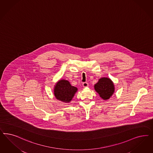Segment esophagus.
Segmentation results:
<instances>
[{"label": "esophagus", "instance_id": "obj_1", "mask_svg": "<svg viewBox=\"0 0 153 153\" xmlns=\"http://www.w3.org/2000/svg\"><path fill=\"white\" fill-rule=\"evenodd\" d=\"M83 87H84V88L87 87H88V83L87 82H84L83 83Z\"/></svg>", "mask_w": 153, "mask_h": 153}]
</instances>
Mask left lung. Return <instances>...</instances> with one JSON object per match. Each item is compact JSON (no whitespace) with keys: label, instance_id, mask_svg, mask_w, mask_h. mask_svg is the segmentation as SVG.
<instances>
[{"label":"left lung","instance_id":"obj_1","mask_svg":"<svg viewBox=\"0 0 153 153\" xmlns=\"http://www.w3.org/2000/svg\"><path fill=\"white\" fill-rule=\"evenodd\" d=\"M94 87L100 96L104 100L110 99L115 91L114 85L111 80L105 77L99 79Z\"/></svg>","mask_w":153,"mask_h":153}]
</instances>
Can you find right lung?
Segmentation results:
<instances>
[{"label": "right lung", "instance_id": "right-lung-1", "mask_svg": "<svg viewBox=\"0 0 153 153\" xmlns=\"http://www.w3.org/2000/svg\"><path fill=\"white\" fill-rule=\"evenodd\" d=\"M77 91L78 88L72 86L68 80L61 79L54 86V96L61 101L69 102Z\"/></svg>", "mask_w": 153, "mask_h": 153}]
</instances>
